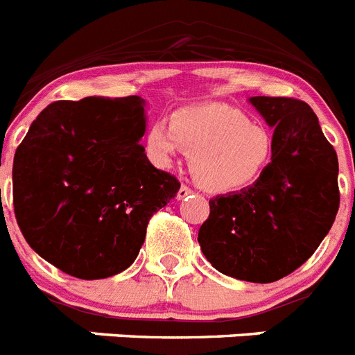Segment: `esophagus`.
Segmentation results:
<instances>
[{"label":"esophagus","mask_w":355,"mask_h":355,"mask_svg":"<svg viewBox=\"0 0 355 355\" xmlns=\"http://www.w3.org/2000/svg\"><path fill=\"white\" fill-rule=\"evenodd\" d=\"M190 193H192V189H189V187H181L180 190H178V199H180V201H183V199H187V198H190Z\"/></svg>","instance_id":"obj_1"}]
</instances>
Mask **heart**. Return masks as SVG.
<instances>
[{
  "instance_id": "heart-1",
  "label": "heart",
  "mask_w": 355,
  "mask_h": 355,
  "mask_svg": "<svg viewBox=\"0 0 355 355\" xmlns=\"http://www.w3.org/2000/svg\"><path fill=\"white\" fill-rule=\"evenodd\" d=\"M202 189L239 192L264 175L275 156L272 132L241 109L223 104L180 109L172 125L157 120L145 136V153L157 166H171L181 153Z\"/></svg>"
}]
</instances>
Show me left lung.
Returning <instances> with one entry per match:
<instances>
[{
    "mask_svg": "<svg viewBox=\"0 0 355 355\" xmlns=\"http://www.w3.org/2000/svg\"><path fill=\"white\" fill-rule=\"evenodd\" d=\"M248 102L272 127L275 156L250 189L210 199L198 241L219 272L269 284L304 264L332 228L339 208L338 154L302 100L251 96Z\"/></svg>",
    "mask_w": 355,
    "mask_h": 355,
    "instance_id": "1",
    "label": "left lung"
}]
</instances>
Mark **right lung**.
<instances>
[{
	"label": "right lung",
	"mask_w": 355,
	"mask_h": 355,
	"mask_svg": "<svg viewBox=\"0 0 355 355\" xmlns=\"http://www.w3.org/2000/svg\"><path fill=\"white\" fill-rule=\"evenodd\" d=\"M141 96L59 100L39 113L12 166L14 211L39 257L83 280L125 271L150 215L180 181L157 171L140 140Z\"/></svg>",
	"instance_id": "right-lung-1"
}]
</instances>
